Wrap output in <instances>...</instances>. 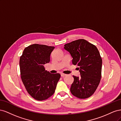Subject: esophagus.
I'll list each match as a JSON object with an SVG mask.
<instances>
[{"label": "esophagus", "mask_w": 121, "mask_h": 121, "mask_svg": "<svg viewBox=\"0 0 121 121\" xmlns=\"http://www.w3.org/2000/svg\"><path fill=\"white\" fill-rule=\"evenodd\" d=\"M60 75H61V77H65V76L67 75L66 74H63V73H61V74Z\"/></svg>", "instance_id": "34e87169"}]
</instances>
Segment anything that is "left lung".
<instances>
[{
    "instance_id": "obj_1",
    "label": "left lung",
    "mask_w": 121,
    "mask_h": 121,
    "mask_svg": "<svg viewBox=\"0 0 121 121\" xmlns=\"http://www.w3.org/2000/svg\"><path fill=\"white\" fill-rule=\"evenodd\" d=\"M73 57L72 64L78 66L80 76L74 77L70 91L76 97L85 99L95 92L101 77L102 59L97 47L84 39L64 45Z\"/></svg>"
}]
</instances>
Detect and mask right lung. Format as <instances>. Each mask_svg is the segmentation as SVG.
Listing matches in <instances>:
<instances>
[{
	"label": "right lung",
	"instance_id": "right-lung-1",
	"mask_svg": "<svg viewBox=\"0 0 121 121\" xmlns=\"http://www.w3.org/2000/svg\"><path fill=\"white\" fill-rule=\"evenodd\" d=\"M54 46L34 44L24 49L20 59L21 77L28 93L37 100H44L55 92L60 77L51 74L44 67L50 61Z\"/></svg>",
	"mask_w": 121,
	"mask_h": 121
}]
</instances>
